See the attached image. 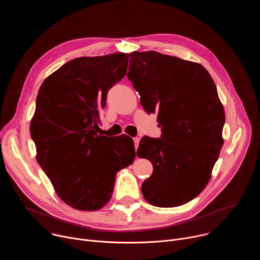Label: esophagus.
<instances>
[{
  "mask_svg": "<svg viewBox=\"0 0 260 260\" xmlns=\"http://www.w3.org/2000/svg\"><path fill=\"white\" fill-rule=\"evenodd\" d=\"M134 142H135V146H136V148H138V146H139V143H140V138H139V137H136V138H134Z\"/></svg>",
  "mask_w": 260,
  "mask_h": 260,
  "instance_id": "34e87169",
  "label": "esophagus"
}]
</instances>
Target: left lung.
I'll list each match as a JSON object with an SVG mask.
<instances>
[{
    "mask_svg": "<svg viewBox=\"0 0 260 260\" xmlns=\"http://www.w3.org/2000/svg\"><path fill=\"white\" fill-rule=\"evenodd\" d=\"M127 78L147 113H157L160 139L144 137L137 155L153 166L144 199L172 208L198 197L223 145L225 113L209 72L198 62L156 51L129 54Z\"/></svg>",
    "mask_w": 260,
    "mask_h": 260,
    "instance_id": "obj_1",
    "label": "left lung"
}]
</instances>
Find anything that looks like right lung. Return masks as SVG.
<instances>
[{
  "instance_id": "add662e5",
  "label": "right lung",
  "mask_w": 260,
  "mask_h": 260,
  "mask_svg": "<svg viewBox=\"0 0 260 260\" xmlns=\"http://www.w3.org/2000/svg\"><path fill=\"white\" fill-rule=\"evenodd\" d=\"M128 53L72 59L43 81L29 132L36 159L57 197L96 211L112 197L117 173L133 164L134 140L96 134L108 90L126 74Z\"/></svg>"
}]
</instances>
